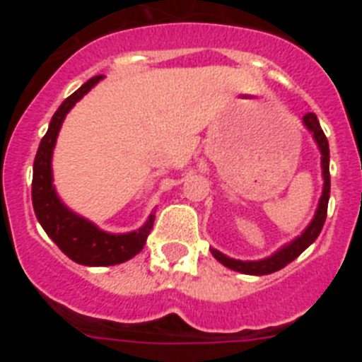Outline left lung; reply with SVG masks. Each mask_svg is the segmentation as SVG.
Segmentation results:
<instances>
[{
    "label": "left lung",
    "instance_id": "obj_1",
    "mask_svg": "<svg viewBox=\"0 0 362 362\" xmlns=\"http://www.w3.org/2000/svg\"><path fill=\"white\" fill-rule=\"evenodd\" d=\"M303 124H305L306 130L312 134L313 141H315L319 152H321L322 192L321 197H319L317 210L313 214L308 226L300 232V235H297L296 239H292L290 243L283 245L279 250H276L274 254L268 255V257L264 259H257V261H241V259L228 257V255L216 250V248H210L214 257H216L221 264H225L226 268H230V270L239 272V274H248V276H268V274H274V272L281 270V268H284L288 263H292L296 257H299V255L317 239L319 233H321L322 225H325L326 221L328 199H330V146H328V139H326L321 124H319L317 116H315L313 112H308V114L303 116Z\"/></svg>",
    "mask_w": 362,
    "mask_h": 362
}]
</instances>
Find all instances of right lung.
Here are the masks:
<instances>
[{"label": "right lung", "instance_id": "right-lung-1", "mask_svg": "<svg viewBox=\"0 0 362 362\" xmlns=\"http://www.w3.org/2000/svg\"><path fill=\"white\" fill-rule=\"evenodd\" d=\"M101 79V76L88 79L59 105L50 121L49 130L40 143L32 175V204L40 225L66 257L85 267H112L132 259L143 250L156 219V212H152L141 228L124 233L105 232L90 219L70 210L57 196L52 175V156L62 124L74 105L88 94Z\"/></svg>", "mask_w": 362, "mask_h": 362}]
</instances>
